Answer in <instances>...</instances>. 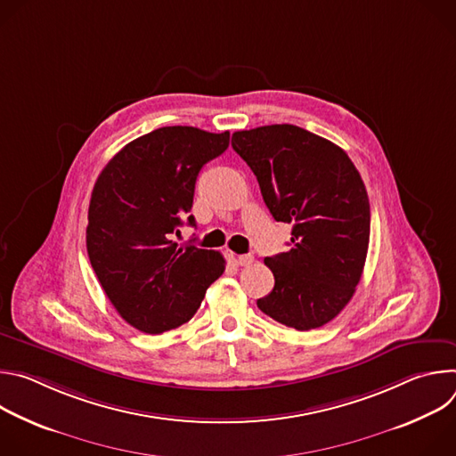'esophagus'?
Returning a JSON list of instances; mask_svg holds the SVG:
<instances>
[{
  "label": "esophagus",
  "mask_w": 456,
  "mask_h": 456,
  "mask_svg": "<svg viewBox=\"0 0 456 456\" xmlns=\"http://www.w3.org/2000/svg\"><path fill=\"white\" fill-rule=\"evenodd\" d=\"M238 264L241 267H250L254 264V256L252 254H240L238 256Z\"/></svg>",
  "instance_id": "obj_1"
}]
</instances>
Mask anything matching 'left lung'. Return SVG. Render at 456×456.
<instances>
[{"instance_id":"1","label":"left lung","mask_w":456,"mask_h":456,"mask_svg":"<svg viewBox=\"0 0 456 456\" xmlns=\"http://www.w3.org/2000/svg\"><path fill=\"white\" fill-rule=\"evenodd\" d=\"M231 144L256 175L274 220L292 225L290 248L265 257L274 289L257 308L290 329H319L348 305L364 269V182L339 146L299 126L245 129Z\"/></svg>"}]
</instances>
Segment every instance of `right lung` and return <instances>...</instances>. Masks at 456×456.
<instances>
[{"label": "right lung", "mask_w": 456, "mask_h": 456, "mask_svg": "<svg viewBox=\"0 0 456 456\" xmlns=\"http://www.w3.org/2000/svg\"><path fill=\"white\" fill-rule=\"evenodd\" d=\"M229 148V132L166 126L126 144L101 171L88 208L90 264L120 317L146 334L187 322L225 271L216 250L178 245L194 227L200 169Z\"/></svg>", "instance_id": "right-lung-1"}]
</instances>
